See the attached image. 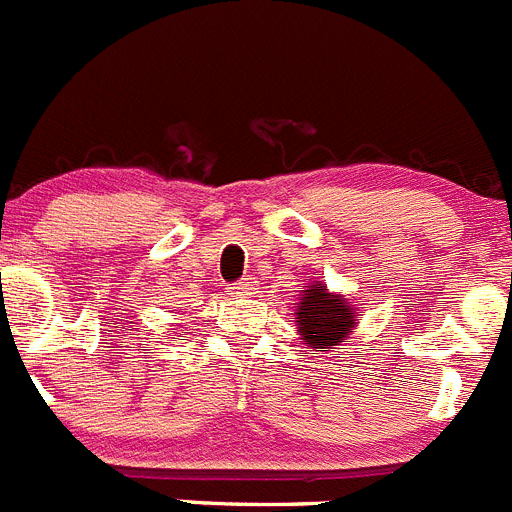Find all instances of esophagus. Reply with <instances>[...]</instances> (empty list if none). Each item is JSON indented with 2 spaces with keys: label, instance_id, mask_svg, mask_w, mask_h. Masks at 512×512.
Returning a JSON list of instances; mask_svg holds the SVG:
<instances>
[{
  "label": "esophagus",
  "instance_id": "1",
  "mask_svg": "<svg viewBox=\"0 0 512 512\" xmlns=\"http://www.w3.org/2000/svg\"><path fill=\"white\" fill-rule=\"evenodd\" d=\"M257 293V278H242L240 283H234L229 288V295L232 298H250V295Z\"/></svg>",
  "mask_w": 512,
  "mask_h": 512
}]
</instances>
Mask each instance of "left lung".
<instances>
[{"mask_svg":"<svg viewBox=\"0 0 512 512\" xmlns=\"http://www.w3.org/2000/svg\"><path fill=\"white\" fill-rule=\"evenodd\" d=\"M295 326L310 348L341 346L356 328V313L343 295L328 293L323 283L305 285L295 305Z\"/></svg>","mask_w":512,"mask_h":512,"instance_id":"obj_1","label":"left lung"}]
</instances>
